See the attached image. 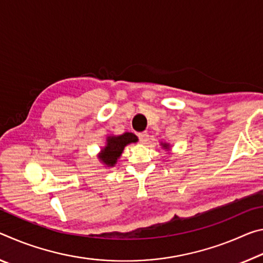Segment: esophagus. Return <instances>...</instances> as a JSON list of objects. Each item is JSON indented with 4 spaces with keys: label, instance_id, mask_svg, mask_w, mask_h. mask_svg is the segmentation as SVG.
<instances>
[{
    "label": "esophagus",
    "instance_id": "1",
    "mask_svg": "<svg viewBox=\"0 0 263 263\" xmlns=\"http://www.w3.org/2000/svg\"><path fill=\"white\" fill-rule=\"evenodd\" d=\"M139 139H140V142L141 143H147L148 142V140H149V135H148V133H145V132H143V133H140L139 134Z\"/></svg>",
    "mask_w": 263,
    "mask_h": 263
}]
</instances>
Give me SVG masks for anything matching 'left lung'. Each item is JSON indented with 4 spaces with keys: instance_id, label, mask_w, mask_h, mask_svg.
Returning a JSON list of instances; mask_svg holds the SVG:
<instances>
[{
    "instance_id": "1",
    "label": "left lung",
    "mask_w": 263,
    "mask_h": 263,
    "mask_svg": "<svg viewBox=\"0 0 263 263\" xmlns=\"http://www.w3.org/2000/svg\"><path fill=\"white\" fill-rule=\"evenodd\" d=\"M161 145L163 149H166L167 152H170V144L166 143V142H161Z\"/></svg>"
}]
</instances>
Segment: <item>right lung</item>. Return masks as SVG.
<instances>
[{"mask_svg":"<svg viewBox=\"0 0 263 263\" xmlns=\"http://www.w3.org/2000/svg\"><path fill=\"white\" fill-rule=\"evenodd\" d=\"M139 141L137 136L133 133H123L121 135H109L106 137V144L98 154L99 161L103 166L113 167L121 156L124 147L130 143H136Z\"/></svg>","mask_w":263,"mask_h":263,"instance_id":"obj_1","label":"right lung"}]
</instances>
